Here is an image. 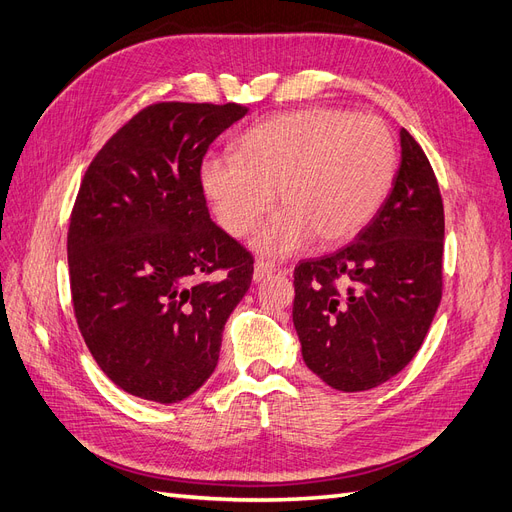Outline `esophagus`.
<instances>
[{
  "label": "esophagus",
  "instance_id": "1",
  "mask_svg": "<svg viewBox=\"0 0 512 512\" xmlns=\"http://www.w3.org/2000/svg\"><path fill=\"white\" fill-rule=\"evenodd\" d=\"M275 273V265L269 260H256L254 265V282H265L267 277H271Z\"/></svg>",
  "mask_w": 512,
  "mask_h": 512
}]
</instances>
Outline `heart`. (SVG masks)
Listing matches in <instances>:
<instances>
[{
  "instance_id": "heart-1",
  "label": "heart",
  "mask_w": 512,
  "mask_h": 512,
  "mask_svg": "<svg viewBox=\"0 0 512 512\" xmlns=\"http://www.w3.org/2000/svg\"><path fill=\"white\" fill-rule=\"evenodd\" d=\"M397 147L378 117L342 108H305L247 128L235 156L200 164V185L220 226L245 237L275 200L284 205L260 226L252 247L288 256L316 239L335 247L374 220L391 192Z\"/></svg>"
}]
</instances>
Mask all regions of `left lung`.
Listing matches in <instances>:
<instances>
[{
  "label": "left lung",
  "instance_id": "8db88e82",
  "mask_svg": "<svg viewBox=\"0 0 512 512\" xmlns=\"http://www.w3.org/2000/svg\"><path fill=\"white\" fill-rule=\"evenodd\" d=\"M393 190L354 243L294 269L305 365L344 393L391 380L421 348L442 299L444 207L433 168L401 128Z\"/></svg>",
  "mask_w": 512,
  "mask_h": 512
}]
</instances>
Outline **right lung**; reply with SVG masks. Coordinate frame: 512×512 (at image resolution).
<instances>
[{
    "instance_id": "right-lung-1",
    "label": "right lung",
    "mask_w": 512,
    "mask_h": 512,
    "mask_svg": "<svg viewBox=\"0 0 512 512\" xmlns=\"http://www.w3.org/2000/svg\"><path fill=\"white\" fill-rule=\"evenodd\" d=\"M245 115L232 102L147 106L83 177L68 230L74 314L100 369L134 397L196 393L252 284V254L213 224L200 185L209 145Z\"/></svg>"
}]
</instances>
